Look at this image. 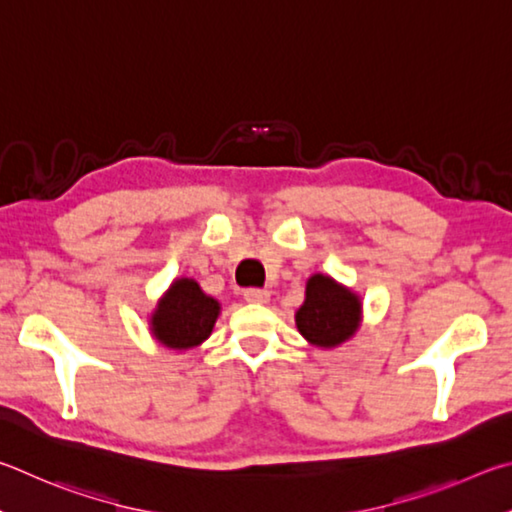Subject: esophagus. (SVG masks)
Listing matches in <instances>:
<instances>
[{"label":"esophagus","mask_w":512,"mask_h":512,"mask_svg":"<svg viewBox=\"0 0 512 512\" xmlns=\"http://www.w3.org/2000/svg\"><path fill=\"white\" fill-rule=\"evenodd\" d=\"M242 297H245L247 303H267L270 301V292L261 288H249L242 292Z\"/></svg>","instance_id":"34e87169"}]
</instances>
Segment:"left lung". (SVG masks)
Masks as SVG:
<instances>
[{"instance_id": "1", "label": "left lung", "mask_w": 512, "mask_h": 512, "mask_svg": "<svg viewBox=\"0 0 512 512\" xmlns=\"http://www.w3.org/2000/svg\"><path fill=\"white\" fill-rule=\"evenodd\" d=\"M362 312V299L355 290L328 274H312L306 283V301L294 321L308 344L328 351L355 337Z\"/></svg>"}]
</instances>
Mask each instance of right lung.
Returning a JSON list of instances; mask_svg holds the SVG:
<instances>
[{
  "label": "right lung",
  "instance_id": "add662e5",
  "mask_svg": "<svg viewBox=\"0 0 512 512\" xmlns=\"http://www.w3.org/2000/svg\"><path fill=\"white\" fill-rule=\"evenodd\" d=\"M220 301L206 294L195 279H175L150 312V335L170 351H191L211 337L220 317Z\"/></svg>",
  "mask_w": 512,
  "mask_h": 512
}]
</instances>
